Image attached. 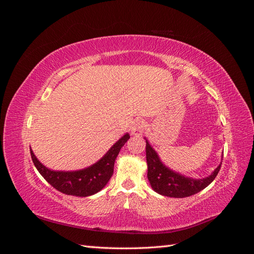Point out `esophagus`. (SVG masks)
I'll list each match as a JSON object with an SVG mask.
<instances>
[{"instance_id":"obj_1","label":"esophagus","mask_w":254,"mask_h":254,"mask_svg":"<svg viewBox=\"0 0 254 254\" xmlns=\"http://www.w3.org/2000/svg\"><path fill=\"white\" fill-rule=\"evenodd\" d=\"M144 127H145L144 121H136L131 127V134L135 135V136L142 135V133L144 131Z\"/></svg>"}]
</instances>
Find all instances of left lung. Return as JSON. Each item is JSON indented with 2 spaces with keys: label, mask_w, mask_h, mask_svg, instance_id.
Instances as JSON below:
<instances>
[{
  "label": "left lung",
  "mask_w": 254,
  "mask_h": 254,
  "mask_svg": "<svg viewBox=\"0 0 254 254\" xmlns=\"http://www.w3.org/2000/svg\"><path fill=\"white\" fill-rule=\"evenodd\" d=\"M146 161H147V178L152 190L160 195L174 198L189 197L202 190L212 183L221 166L220 163L211 175L202 179L186 177L168 168L161 161L148 140H146Z\"/></svg>",
  "instance_id": "obj_1"
}]
</instances>
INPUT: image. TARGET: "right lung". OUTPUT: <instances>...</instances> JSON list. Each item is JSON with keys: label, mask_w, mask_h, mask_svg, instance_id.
I'll return each mask as SVG.
<instances>
[{"label": "right lung", "mask_w": 254, "mask_h": 254, "mask_svg": "<svg viewBox=\"0 0 254 254\" xmlns=\"http://www.w3.org/2000/svg\"><path fill=\"white\" fill-rule=\"evenodd\" d=\"M129 137V133L124 134L117 143H114L101 160L93 165L78 171H52L37 159L32 149L30 156L38 172L53 188L66 195L87 197L96 194L108 183L113 175L115 159Z\"/></svg>", "instance_id": "add662e5"}]
</instances>
